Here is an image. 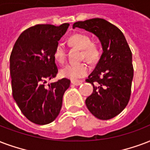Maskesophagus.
Segmentation results:
<instances>
[{"label": "esophagus", "instance_id": "obj_1", "mask_svg": "<svg viewBox=\"0 0 150 150\" xmlns=\"http://www.w3.org/2000/svg\"><path fill=\"white\" fill-rule=\"evenodd\" d=\"M83 83V81H71V84H73V85L75 86H79Z\"/></svg>", "mask_w": 150, "mask_h": 150}]
</instances>
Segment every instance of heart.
<instances>
[{"label":"heart","mask_w":150,"mask_h":150,"mask_svg":"<svg viewBox=\"0 0 150 150\" xmlns=\"http://www.w3.org/2000/svg\"><path fill=\"white\" fill-rule=\"evenodd\" d=\"M69 43L82 50L81 57L85 58L90 63H94L99 59L100 50L97 45L93 44L88 34L76 33L71 36ZM55 60L62 64L66 60V48L62 43H58L53 53ZM90 71V67L85 62L70 63L60 70V75L64 78L76 81L85 77Z\"/></svg>","instance_id":"b5f03b06"}]
</instances>
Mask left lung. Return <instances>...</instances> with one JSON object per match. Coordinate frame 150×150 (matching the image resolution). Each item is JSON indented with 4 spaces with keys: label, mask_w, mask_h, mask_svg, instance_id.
Wrapping results in <instances>:
<instances>
[{
    "label": "left lung",
    "mask_w": 150,
    "mask_h": 150,
    "mask_svg": "<svg viewBox=\"0 0 150 150\" xmlns=\"http://www.w3.org/2000/svg\"><path fill=\"white\" fill-rule=\"evenodd\" d=\"M75 27L95 34L103 50L94 70L86 79L93 87L86 100V107L100 120L113 118L125 108L131 97L134 76L131 49L120 30L105 19L76 22Z\"/></svg>",
    "instance_id": "1"
}]
</instances>
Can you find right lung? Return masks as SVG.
I'll use <instances>...</instances> for the list:
<instances>
[{
  "label": "right lung",
  "instance_id": "obj_1",
  "mask_svg": "<svg viewBox=\"0 0 150 150\" xmlns=\"http://www.w3.org/2000/svg\"><path fill=\"white\" fill-rule=\"evenodd\" d=\"M69 23L59 27L38 24L23 32L10 56L12 95L22 113L32 123L45 125L59 115L70 80L62 79L45 86L58 72L55 48Z\"/></svg>",
  "mask_w": 150,
  "mask_h": 150
}]
</instances>
